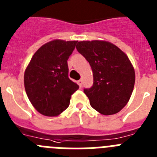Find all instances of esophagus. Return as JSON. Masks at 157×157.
<instances>
[{"label": "esophagus", "instance_id": "esophagus-1", "mask_svg": "<svg viewBox=\"0 0 157 157\" xmlns=\"http://www.w3.org/2000/svg\"><path fill=\"white\" fill-rule=\"evenodd\" d=\"M77 84H78V85L80 86V87H82V80H78V81H77Z\"/></svg>", "mask_w": 157, "mask_h": 157}]
</instances>
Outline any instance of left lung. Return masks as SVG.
<instances>
[{"instance_id": "obj_1", "label": "left lung", "mask_w": 157, "mask_h": 157, "mask_svg": "<svg viewBox=\"0 0 157 157\" xmlns=\"http://www.w3.org/2000/svg\"><path fill=\"white\" fill-rule=\"evenodd\" d=\"M76 48L93 72V86L84 90L90 105L102 115L120 112L128 104L135 86V69L128 56L105 40L79 41Z\"/></svg>"}]
</instances>
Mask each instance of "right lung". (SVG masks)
<instances>
[{
    "instance_id": "1",
    "label": "right lung",
    "mask_w": 157,
    "mask_h": 157,
    "mask_svg": "<svg viewBox=\"0 0 157 157\" xmlns=\"http://www.w3.org/2000/svg\"><path fill=\"white\" fill-rule=\"evenodd\" d=\"M77 40H53L42 45L24 73L28 98L40 114L56 117L68 108L71 95L79 88L68 77L67 60Z\"/></svg>"
}]
</instances>
